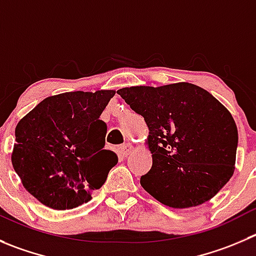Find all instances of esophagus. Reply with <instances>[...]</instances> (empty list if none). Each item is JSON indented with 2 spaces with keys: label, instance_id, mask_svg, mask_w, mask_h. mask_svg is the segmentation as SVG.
<instances>
[{
  "label": "esophagus",
  "instance_id": "1",
  "mask_svg": "<svg viewBox=\"0 0 256 256\" xmlns=\"http://www.w3.org/2000/svg\"><path fill=\"white\" fill-rule=\"evenodd\" d=\"M130 150H132V144L130 143H126V144L120 146V153L123 157H126V156L130 154Z\"/></svg>",
  "mask_w": 256,
  "mask_h": 256
}]
</instances>
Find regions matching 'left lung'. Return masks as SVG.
<instances>
[{
	"label": "left lung",
	"instance_id": "left-lung-1",
	"mask_svg": "<svg viewBox=\"0 0 256 256\" xmlns=\"http://www.w3.org/2000/svg\"><path fill=\"white\" fill-rule=\"evenodd\" d=\"M116 93L144 118L152 168L143 188L163 205L198 206L231 178L238 128L230 112L208 92L190 82L130 86Z\"/></svg>",
	"mask_w": 256,
	"mask_h": 256
}]
</instances>
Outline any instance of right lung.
<instances>
[{
	"mask_svg": "<svg viewBox=\"0 0 256 256\" xmlns=\"http://www.w3.org/2000/svg\"><path fill=\"white\" fill-rule=\"evenodd\" d=\"M114 90L69 92L38 103L14 130L12 166L24 187L48 208L69 210L92 198L118 163L104 150L100 116Z\"/></svg>",
	"mask_w": 256,
	"mask_h": 256,
	"instance_id": "right-lung-1",
	"label": "right lung"
}]
</instances>
